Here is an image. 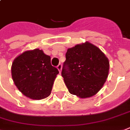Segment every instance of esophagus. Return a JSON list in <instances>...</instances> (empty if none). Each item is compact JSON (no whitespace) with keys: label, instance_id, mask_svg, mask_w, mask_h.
Returning a JSON list of instances; mask_svg holds the SVG:
<instances>
[{"label":"esophagus","instance_id":"esophagus-1","mask_svg":"<svg viewBox=\"0 0 130 130\" xmlns=\"http://www.w3.org/2000/svg\"><path fill=\"white\" fill-rule=\"evenodd\" d=\"M57 69H58L59 72H61V69H62V64H61V63H59V64H58V66H57Z\"/></svg>","mask_w":130,"mask_h":130}]
</instances>
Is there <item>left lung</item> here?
Masks as SVG:
<instances>
[{
	"label": "left lung",
	"instance_id": "8db88e82",
	"mask_svg": "<svg viewBox=\"0 0 130 130\" xmlns=\"http://www.w3.org/2000/svg\"><path fill=\"white\" fill-rule=\"evenodd\" d=\"M61 75L68 91L81 98L95 95L106 82L109 61L105 54L89 42L67 50Z\"/></svg>",
	"mask_w": 130,
	"mask_h": 130
}]
</instances>
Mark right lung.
Listing matches in <instances>:
<instances>
[{
  "label": "right lung",
  "instance_id": "right-lung-1",
  "mask_svg": "<svg viewBox=\"0 0 130 130\" xmlns=\"http://www.w3.org/2000/svg\"><path fill=\"white\" fill-rule=\"evenodd\" d=\"M50 59V56L39 49L26 51L15 58L11 66L13 80L24 95L41 100L50 95L59 73L51 65Z\"/></svg>",
  "mask_w": 130,
  "mask_h": 130
}]
</instances>
